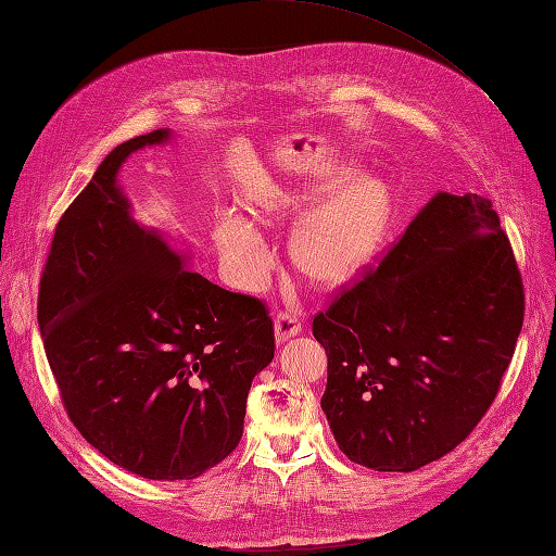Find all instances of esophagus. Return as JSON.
<instances>
[{
	"instance_id": "esophagus-1",
	"label": "esophagus",
	"mask_w": 556,
	"mask_h": 556,
	"mask_svg": "<svg viewBox=\"0 0 556 556\" xmlns=\"http://www.w3.org/2000/svg\"><path fill=\"white\" fill-rule=\"evenodd\" d=\"M301 329H304V325H301V319L294 311H282L276 315V336L280 343L290 341Z\"/></svg>"
}]
</instances>
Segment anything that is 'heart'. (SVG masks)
<instances>
[{
  "label": "heart",
  "mask_w": 556,
  "mask_h": 556,
  "mask_svg": "<svg viewBox=\"0 0 556 556\" xmlns=\"http://www.w3.org/2000/svg\"><path fill=\"white\" fill-rule=\"evenodd\" d=\"M343 178L345 172H333L304 188L274 190V194L257 201L255 215L262 220L304 215L325 194L339 188ZM390 215L392 192L384 180L376 176L352 178L299 223L292 237V260L311 280L339 285L371 260L390 225ZM213 231L237 280L245 288L262 285L274 264L262 233L233 211L217 213Z\"/></svg>",
  "instance_id": "obj_1"
}]
</instances>
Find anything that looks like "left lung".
<instances>
[{"label": "left lung", "instance_id": "8db88e82", "mask_svg": "<svg viewBox=\"0 0 556 556\" xmlns=\"http://www.w3.org/2000/svg\"><path fill=\"white\" fill-rule=\"evenodd\" d=\"M521 323L525 285L492 201L435 194L313 317L319 406L345 457L399 473L445 457L494 403Z\"/></svg>", "mask_w": 556, "mask_h": 556}]
</instances>
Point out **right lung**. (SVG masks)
<instances>
[{
	"mask_svg": "<svg viewBox=\"0 0 556 556\" xmlns=\"http://www.w3.org/2000/svg\"><path fill=\"white\" fill-rule=\"evenodd\" d=\"M155 129L117 146L60 217L39 282L43 350L74 427L115 466L194 480L237 450L252 378L271 364L262 299L227 292L141 229L115 176Z\"/></svg>",
	"mask_w": 556,
	"mask_h": 556,
	"instance_id": "right-lung-1",
	"label": "right lung"
}]
</instances>
